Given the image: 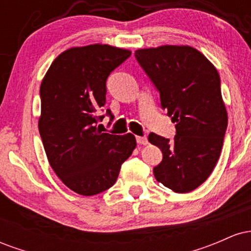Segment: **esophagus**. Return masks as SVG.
Returning <instances> with one entry per match:
<instances>
[{"label":"esophagus","mask_w":251,"mask_h":251,"mask_svg":"<svg viewBox=\"0 0 251 251\" xmlns=\"http://www.w3.org/2000/svg\"><path fill=\"white\" fill-rule=\"evenodd\" d=\"M135 139H137V143L139 144V145H146V144H148V138H146V137L137 135V137H135Z\"/></svg>","instance_id":"esophagus-1"}]
</instances>
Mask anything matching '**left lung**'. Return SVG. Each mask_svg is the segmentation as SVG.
Returning a JSON list of instances; mask_svg holds the SVG:
<instances>
[{
  "mask_svg": "<svg viewBox=\"0 0 251 251\" xmlns=\"http://www.w3.org/2000/svg\"><path fill=\"white\" fill-rule=\"evenodd\" d=\"M134 55L159 92L162 108L176 124L172 140L149 134V142L163 152L154 177L172 191L186 194L208 179L223 146L227 113L220 74L190 46L145 48Z\"/></svg>",
  "mask_w": 251,
  "mask_h": 251,
  "instance_id": "1",
  "label": "left lung"
}]
</instances>
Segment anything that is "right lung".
Returning a JSON list of instances; mask_svg holds the SVG:
<instances>
[{
	"label": "right lung",
	"instance_id": "1",
	"mask_svg": "<svg viewBox=\"0 0 251 251\" xmlns=\"http://www.w3.org/2000/svg\"><path fill=\"white\" fill-rule=\"evenodd\" d=\"M131 51L109 45L73 47L51 62L40 87L39 131L48 162L72 191L93 196L116 183L135 149L133 134L102 132L97 112L106 102V80ZM111 117V111L106 109ZM113 118H111V122Z\"/></svg>",
	"mask_w": 251,
	"mask_h": 251
}]
</instances>
